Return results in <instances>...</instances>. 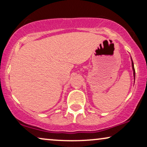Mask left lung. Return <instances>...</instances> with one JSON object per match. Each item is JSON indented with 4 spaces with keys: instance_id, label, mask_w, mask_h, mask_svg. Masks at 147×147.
<instances>
[{
    "instance_id": "obj_1",
    "label": "left lung",
    "mask_w": 147,
    "mask_h": 147,
    "mask_svg": "<svg viewBox=\"0 0 147 147\" xmlns=\"http://www.w3.org/2000/svg\"><path fill=\"white\" fill-rule=\"evenodd\" d=\"M131 61H132V70H133V76H134V80H135V70H134V63H133V61H132V58H131Z\"/></svg>"
}]
</instances>
